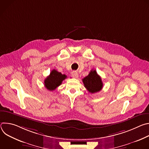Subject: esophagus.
Returning a JSON list of instances; mask_svg holds the SVG:
<instances>
[{"label": "esophagus", "instance_id": "34e87169", "mask_svg": "<svg viewBox=\"0 0 149 149\" xmlns=\"http://www.w3.org/2000/svg\"><path fill=\"white\" fill-rule=\"evenodd\" d=\"M72 77L74 78H77L78 77V74L77 72L76 71H72V73H71Z\"/></svg>", "mask_w": 149, "mask_h": 149}]
</instances>
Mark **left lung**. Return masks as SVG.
<instances>
[{
    "label": "left lung",
    "instance_id": "1",
    "mask_svg": "<svg viewBox=\"0 0 149 149\" xmlns=\"http://www.w3.org/2000/svg\"><path fill=\"white\" fill-rule=\"evenodd\" d=\"M84 86L91 93H95L101 90L103 84L100 75H98L95 70H92L88 75L82 79Z\"/></svg>",
    "mask_w": 149,
    "mask_h": 149
}]
</instances>
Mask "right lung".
Wrapping results in <instances>:
<instances>
[{"instance_id":"add662e5","label":"right lung","mask_w":149,"mask_h":149,"mask_svg":"<svg viewBox=\"0 0 149 149\" xmlns=\"http://www.w3.org/2000/svg\"><path fill=\"white\" fill-rule=\"evenodd\" d=\"M65 78H67V75L53 70L44 81L45 87L47 90L53 91L59 86Z\"/></svg>"}]
</instances>
